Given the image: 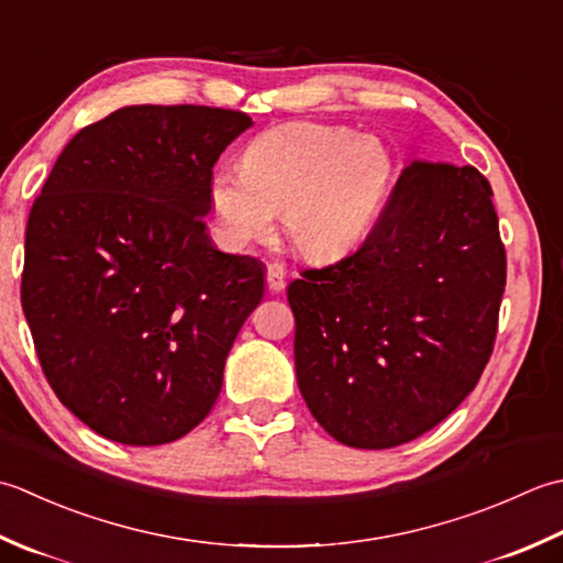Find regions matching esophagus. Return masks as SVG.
I'll list each match as a JSON object with an SVG mask.
<instances>
[{
    "label": "esophagus",
    "mask_w": 563,
    "mask_h": 563,
    "mask_svg": "<svg viewBox=\"0 0 563 563\" xmlns=\"http://www.w3.org/2000/svg\"><path fill=\"white\" fill-rule=\"evenodd\" d=\"M267 286H269V291H274V294L284 291L286 272H284L282 265H277V262H272V265H267Z\"/></svg>",
    "instance_id": "esophagus-1"
}]
</instances>
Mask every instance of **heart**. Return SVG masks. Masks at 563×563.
Here are the masks:
<instances>
[{
  "instance_id": "obj_1",
  "label": "heart",
  "mask_w": 563,
  "mask_h": 563,
  "mask_svg": "<svg viewBox=\"0 0 563 563\" xmlns=\"http://www.w3.org/2000/svg\"><path fill=\"white\" fill-rule=\"evenodd\" d=\"M394 181V155L374 135L323 123H284L252 137L243 172H218L209 209L233 247L284 231L311 260L345 255L372 233Z\"/></svg>"
}]
</instances>
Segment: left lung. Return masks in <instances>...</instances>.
<instances>
[{
  "label": "left lung",
  "mask_w": 563,
  "mask_h": 563,
  "mask_svg": "<svg viewBox=\"0 0 563 563\" xmlns=\"http://www.w3.org/2000/svg\"><path fill=\"white\" fill-rule=\"evenodd\" d=\"M490 199L476 167L412 159L364 245L289 284L296 382L338 442H410L474 391L506 289Z\"/></svg>",
  "instance_id": "left-lung-1"
}]
</instances>
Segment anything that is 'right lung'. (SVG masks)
Masks as SVG:
<instances>
[{"label":"right lung","instance_id":"obj_1","mask_svg":"<svg viewBox=\"0 0 563 563\" xmlns=\"http://www.w3.org/2000/svg\"><path fill=\"white\" fill-rule=\"evenodd\" d=\"M243 111L123 107L57 157L26 225L21 306L45 378L121 444L185 438L209 416L265 265L216 250L213 165Z\"/></svg>","mask_w":563,"mask_h":563}]
</instances>
